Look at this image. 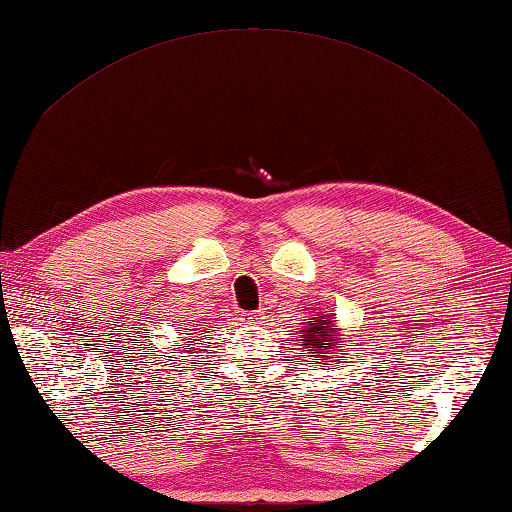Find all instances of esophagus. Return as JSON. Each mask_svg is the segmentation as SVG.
<instances>
[{
  "label": "esophagus",
  "instance_id": "esophagus-1",
  "mask_svg": "<svg viewBox=\"0 0 512 512\" xmlns=\"http://www.w3.org/2000/svg\"><path fill=\"white\" fill-rule=\"evenodd\" d=\"M264 319H266V314H264L262 310H257V312H250V314L246 316V321H248V323H255V326H262Z\"/></svg>",
  "mask_w": 512,
  "mask_h": 512
}]
</instances>
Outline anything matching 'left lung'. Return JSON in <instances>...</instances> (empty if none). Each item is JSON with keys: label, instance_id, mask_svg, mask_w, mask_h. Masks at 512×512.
I'll list each match as a JSON object with an SVG mask.
<instances>
[{"label": "left lung", "instance_id": "8db88e82", "mask_svg": "<svg viewBox=\"0 0 512 512\" xmlns=\"http://www.w3.org/2000/svg\"><path fill=\"white\" fill-rule=\"evenodd\" d=\"M300 346H305L310 353L323 355V360L337 362L330 355L332 348H339V335L335 323H332V316L314 314L312 319H307L303 332H300ZM310 358H314V355H310Z\"/></svg>", "mask_w": 512, "mask_h": 512}]
</instances>
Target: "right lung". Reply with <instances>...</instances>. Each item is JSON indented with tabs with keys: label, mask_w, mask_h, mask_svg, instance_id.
Instances as JSON below:
<instances>
[{
	"label": "right lung",
	"mask_w": 512,
	"mask_h": 512,
	"mask_svg": "<svg viewBox=\"0 0 512 512\" xmlns=\"http://www.w3.org/2000/svg\"><path fill=\"white\" fill-rule=\"evenodd\" d=\"M184 330H189V328H184ZM193 342H198V339H193ZM193 346V344H191Z\"/></svg>",
	"instance_id": "add662e5"
}]
</instances>
